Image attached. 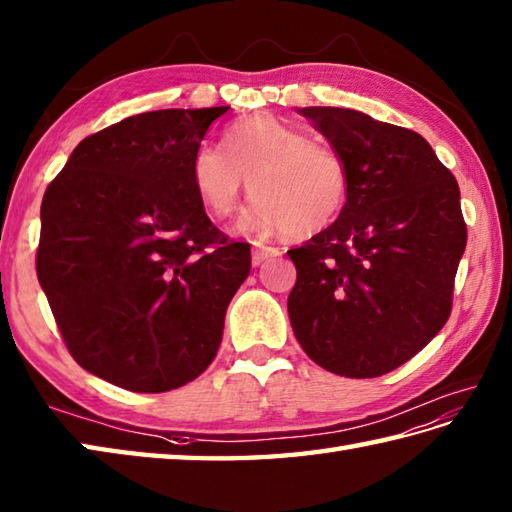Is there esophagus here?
<instances>
[{
	"label": "esophagus",
	"instance_id": "34e87169",
	"mask_svg": "<svg viewBox=\"0 0 512 512\" xmlns=\"http://www.w3.org/2000/svg\"><path fill=\"white\" fill-rule=\"evenodd\" d=\"M274 256H280V249H278V247L263 245V243H254V247H252V260H254V265L265 263L267 258H274Z\"/></svg>",
	"mask_w": 512,
	"mask_h": 512
}]
</instances>
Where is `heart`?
Wrapping results in <instances>:
<instances>
[{"label":"heart","instance_id":"1","mask_svg":"<svg viewBox=\"0 0 512 512\" xmlns=\"http://www.w3.org/2000/svg\"><path fill=\"white\" fill-rule=\"evenodd\" d=\"M198 201L212 216L236 212L245 185L254 203L243 229H285L291 236L322 232L349 196V168L331 145L274 117H249L223 134L221 148L198 145L190 161Z\"/></svg>","mask_w":512,"mask_h":512}]
</instances>
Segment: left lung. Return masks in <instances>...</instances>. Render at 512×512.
I'll return each instance as SVG.
<instances>
[{
	"label": "left lung",
	"instance_id": "left-lung-1",
	"mask_svg": "<svg viewBox=\"0 0 512 512\" xmlns=\"http://www.w3.org/2000/svg\"><path fill=\"white\" fill-rule=\"evenodd\" d=\"M349 168L340 216L289 249L287 309L302 351L344 378L411 360L453 307L466 223L455 176L424 137L349 108H298Z\"/></svg>",
	"mask_w": 512,
	"mask_h": 512
}]
</instances>
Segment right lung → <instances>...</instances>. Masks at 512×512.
<instances>
[{
  "label": "right lung",
  "mask_w": 512,
  "mask_h": 512,
  "mask_svg": "<svg viewBox=\"0 0 512 512\" xmlns=\"http://www.w3.org/2000/svg\"><path fill=\"white\" fill-rule=\"evenodd\" d=\"M229 108L134 114L83 139L41 201L37 278L70 356L134 393L210 367L249 243L212 225L190 161Z\"/></svg>",
  "instance_id": "1"
}]
</instances>
